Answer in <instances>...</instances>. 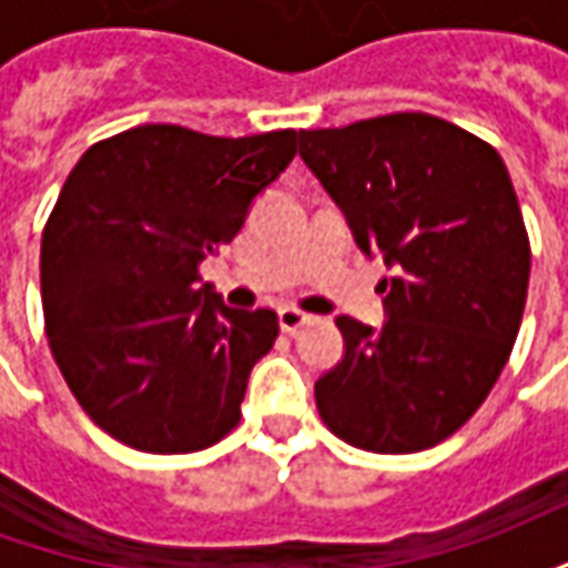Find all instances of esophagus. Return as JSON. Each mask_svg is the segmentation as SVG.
<instances>
[{
    "instance_id": "1",
    "label": "esophagus",
    "mask_w": 568,
    "mask_h": 568,
    "mask_svg": "<svg viewBox=\"0 0 568 568\" xmlns=\"http://www.w3.org/2000/svg\"><path fill=\"white\" fill-rule=\"evenodd\" d=\"M280 328H283L285 334H295L297 328H304V325H310V313H304V310H297V307H280Z\"/></svg>"
}]
</instances>
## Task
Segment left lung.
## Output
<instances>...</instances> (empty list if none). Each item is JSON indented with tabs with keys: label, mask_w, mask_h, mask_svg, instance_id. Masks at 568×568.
<instances>
[{
	"label": "left lung",
	"mask_w": 568,
	"mask_h": 568,
	"mask_svg": "<svg viewBox=\"0 0 568 568\" xmlns=\"http://www.w3.org/2000/svg\"><path fill=\"white\" fill-rule=\"evenodd\" d=\"M297 140L356 246L393 271L381 328L337 316L344 358L316 381V407L358 450L435 447L484 405L520 332L529 240L511 175L487 142L423 112Z\"/></svg>",
	"instance_id": "left-lung-1"
}]
</instances>
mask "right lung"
Returning a JSON list of instances; mask_svg holds the SVG:
<instances>
[{
  "label": "right lung",
  "instance_id": "add662e5",
  "mask_svg": "<svg viewBox=\"0 0 568 568\" xmlns=\"http://www.w3.org/2000/svg\"><path fill=\"white\" fill-rule=\"evenodd\" d=\"M295 130L145 124L81 154L42 234L44 332L84 414L142 453H194L240 423L273 310L227 307L197 264L295 158Z\"/></svg>",
  "mask_w": 568,
  "mask_h": 568
}]
</instances>
